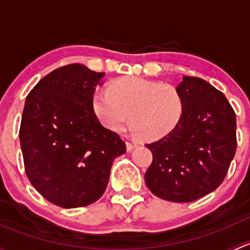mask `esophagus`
I'll list each match as a JSON object with an SVG mask.
<instances>
[{"instance_id":"obj_1","label":"esophagus","mask_w":250,"mask_h":250,"mask_svg":"<svg viewBox=\"0 0 250 250\" xmlns=\"http://www.w3.org/2000/svg\"><path fill=\"white\" fill-rule=\"evenodd\" d=\"M125 145H127V150H128V151H132L133 148L137 147L138 144L135 143V141H129V140H127V141H125Z\"/></svg>"}]
</instances>
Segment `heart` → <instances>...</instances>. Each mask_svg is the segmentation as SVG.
Here are the masks:
<instances>
[{"label":"heart","mask_w":250,"mask_h":250,"mask_svg":"<svg viewBox=\"0 0 250 250\" xmlns=\"http://www.w3.org/2000/svg\"><path fill=\"white\" fill-rule=\"evenodd\" d=\"M93 109L100 122L112 132L128 123L143 140H156L170 133L184 115L185 102L178 88L141 77H122L93 97Z\"/></svg>","instance_id":"obj_1"}]
</instances>
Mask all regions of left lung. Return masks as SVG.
<instances>
[{
  "instance_id": "obj_1",
  "label": "left lung",
  "mask_w": 250,
  "mask_h": 250,
  "mask_svg": "<svg viewBox=\"0 0 250 250\" xmlns=\"http://www.w3.org/2000/svg\"><path fill=\"white\" fill-rule=\"evenodd\" d=\"M178 89L184 115L172 132L146 144L153 160L145 183L157 197L186 203L225 179L237 147L236 113L225 95L202 78L184 76Z\"/></svg>"
}]
</instances>
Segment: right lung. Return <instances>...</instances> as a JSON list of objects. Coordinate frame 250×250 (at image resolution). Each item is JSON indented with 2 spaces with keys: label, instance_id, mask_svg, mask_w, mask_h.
<instances>
[{
  "label": "right lung",
  "instance_id": "1",
  "mask_svg": "<svg viewBox=\"0 0 250 250\" xmlns=\"http://www.w3.org/2000/svg\"><path fill=\"white\" fill-rule=\"evenodd\" d=\"M104 72L81 64L55 69L27 94L19 129L31 185L62 208L85 207L105 192L113 160L125 143L102 125L93 109Z\"/></svg>",
  "mask_w": 250,
  "mask_h": 250
}]
</instances>
